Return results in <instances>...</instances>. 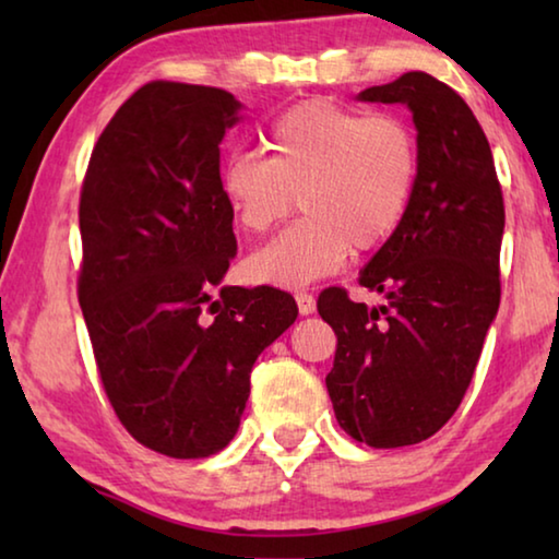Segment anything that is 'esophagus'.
<instances>
[{"instance_id": "1", "label": "esophagus", "mask_w": 559, "mask_h": 559, "mask_svg": "<svg viewBox=\"0 0 559 559\" xmlns=\"http://www.w3.org/2000/svg\"><path fill=\"white\" fill-rule=\"evenodd\" d=\"M296 302H298V313L300 316H313L316 313V298L310 293L300 290L296 293Z\"/></svg>"}]
</instances>
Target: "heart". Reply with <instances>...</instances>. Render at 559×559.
Here are the masks:
<instances>
[{"mask_svg":"<svg viewBox=\"0 0 559 559\" xmlns=\"http://www.w3.org/2000/svg\"><path fill=\"white\" fill-rule=\"evenodd\" d=\"M271 155H226L219 189L234 222L266 234L296 210L306 219L243 263L249 281L300 288L333 276L349 251L367 253L400 231L419 179L414 130L390 112L316 98L273 122Z\"/></svg>","mask_w":559,"mask_h":559,"instance_id":"obj_1","label":"heart"}]
</instances>
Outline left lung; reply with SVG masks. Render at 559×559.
Masks as SVG:
<instances>
[{"instance_id": "obj_1", "label": "left lung", "mask_w": 559, "mask_h": 559, "mask_svg": "<svg viewBox=\"0 0 559 559\" xmlns=\"http://www.w3.org/2000/svg\"><path fill=\"white\" fill-rule=\"evenodd\" d=\"M357 98L412 110L419 179L400 231L359 273L384 306L320 293L337 335L325 384L349 437L400 449L433 437L473 380L500 302L506 206L486 132L447 83L409 71Z\"/></svg>"}]
</instances>
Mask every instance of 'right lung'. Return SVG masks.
Listing matches in <instances>:
<instances>
[{
	"label": "right lung",
	"instance_id": "1",
	"mask_svg": "<svg viewBox=\"0 0 559 559\" xmlns=\"http://www.w3.org/2000/svg\"><path fill=\"white\" fill-rule=\"evenodd\" d=\"M231 93L153 81L122 103L81 189L79 302L110 406L135 441L204 459L239 429L257 357L298 316L290 293L219 286L236 257L219 145Z\"/></svg>",
	"mask_w": 559,
	"mask_h": 559
}]
</instances>
